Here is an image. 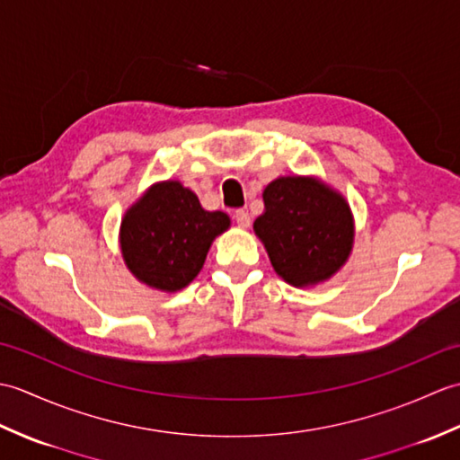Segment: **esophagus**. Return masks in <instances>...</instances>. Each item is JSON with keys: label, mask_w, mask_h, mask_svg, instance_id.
<instances>
[{"label": "esophagus", "mask_w": 460, "mask_h": 460, "mask_svg": "<svg viewBox=\"0 0 460 460\" xmlns=\"http://www.w3.org/2000/svg\"><path fill=\"white\" fill-rule=\"evenodd\" d=\"M233 217H235V221H237V225L239 227H249L251 225V215H249V211H245V209H237L235 211V215H233Z\"/></svg>", "instance_id": "1"}]
</instances>
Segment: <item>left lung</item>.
<instances>
[{
    "label": "left lung",
    "mask_w": 460,
    "mask_h": 460,
    "mask_svg": "<svg viewBox=\"0 0 460 460\" xmlns=\"http://www.w3.org/2000/svg\"><path fill=\"white\" fill-rule=\"evenodd\" d=\"M265 211L255 233L272 267L295 287L316 285L344 265L354 241L346 199L308 178H279L267 185Z\"/></svg>",
    "instance_id": "1"
}]
</instances>
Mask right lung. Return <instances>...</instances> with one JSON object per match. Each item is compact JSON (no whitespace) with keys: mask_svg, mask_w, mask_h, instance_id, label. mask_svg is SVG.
<instances>
[{"mask_svg":"<svg viewBox=\"0 0 460 460\" xmlns=\"http://www.w3.org/2000/svg\"><path fill=\"white\" fill-rule=\"evenodd\" d=\"M227 227V215L205 211L180 181H164L124 215L122 257L136 279L173 292L198 277L211 241Z\"/></svg>","mask_w":460,"mask_h":460,"instance_id":"add662e5","label":"right lung"}]
</instances>
